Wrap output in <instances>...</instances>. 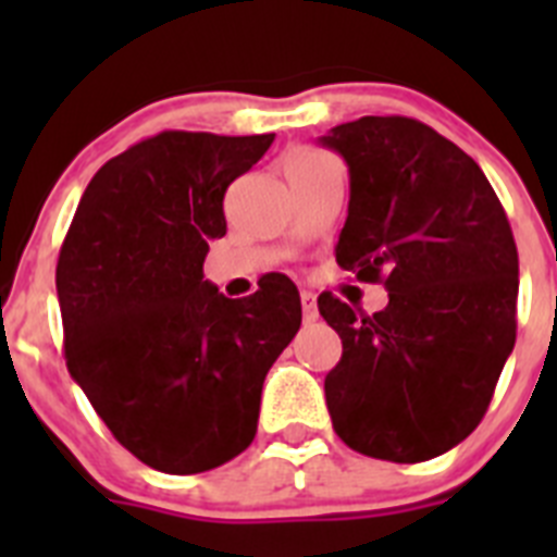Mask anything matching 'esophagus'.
Returning <instances> with one entry per match:
<instances>
[{
    "mask_svg": "<svg viewBox=\"0 0 557 557\" xmlns=\"http://www.w3.org/2000/svg\"><path fill=\"white\" fill-rule=\"evenodd\" d=\"M301 309H304V321L307 323L318 321V298H314V293H309V289H304L301 293Z\"/></svg>",
    "mask_w": 557,
    "mask_h": 557,
    "instance_id": "obj_1",
    "label": "esophagus"
}]
</instances>
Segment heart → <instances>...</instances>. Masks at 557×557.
Here are the masks:
<instances>
[{
	"instance_id": "b5f03b06",
	"label": "heart",
	"mask_w": 557,
	"mask_h": 557,
	"mask_svg": "<svg viewBox=\"0 0 557 557\" xmlns=\"http://www.w3.org/2000/svg\"><path fill=\"white\" fill-rule=\"evenodd\" d=\"M318 159H323L318 150H298V152H293V159L289 161H318Z\"/></svg>"
}]
</instances>
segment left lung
<instances>
[{"mask_svg": "<svg viewBox=\"0 0 557 557\" xmlns=\"http://www.w3.org/2000/svg\"><path fill=\"white\" fill-rule=\"evenodd\" d=\"M321 141L351 175L337 264L391 298L373 314L318 298L343 339L323 385L334 432L376 460H432L476 430L513 351L508 214L480 164L424 122L362 116Z\"/></svg>", "mask_w": 557, "mask_h": 557, "instance_id": "1", "label": "left lung"}]
</instances>
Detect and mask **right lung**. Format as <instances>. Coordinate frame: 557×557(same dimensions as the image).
<instances>
[{
    "mask_svg": "<svg viewBox=\"0 0 557 557\" xmlns=\"http://www.w3.org/2000/svg\"><path fill=\"white\" fill-rule=\"evenodd\" d=\"M275 133L164 131L102 164L55 270L66 368L150 469L200 474L245 451L262 385L301 326L287 275L231 301L203 278L223 198Z\"/></svg>",
    "mask_w": 557,
    "mask_h": 557,
    "instance_id": "add662e5",
    "label": "right lung"
}]
</instances>
